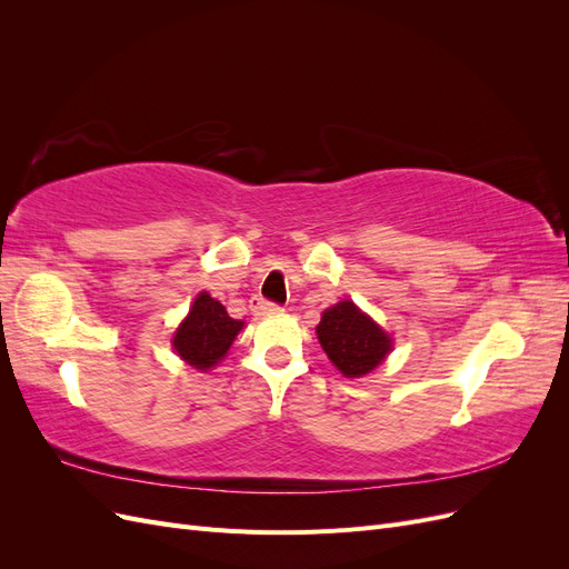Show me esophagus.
Listing matches in <instances>:
<instances>
[{"label":"esophagus","instance_id":"34e87169","mask_svg":"<svg viewBox=\"0 0 569 569\" xmlns=\"http://www.w3.org/2000/svg\"><path fill=\"white\" fill-rule=\"evenodd\" d=\"M251 311H253V316H274V313H282V306L266 301V299H253Z\"/></svg>","mask_w":569,"mask_h":569}]
</instances>
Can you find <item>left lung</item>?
<instances>
[{"label":"left lung","mask_w":569,"mask_h":569,"mask_svg":"<svg viewBox=\"0 0 569 569\" xmlns=\"http://www.w3.org/2000/svg\"><path fill=\"white\" fill-rule=\"evenodd\" d=\"M322 351L347 377H363L382 363L391 351V339L353 301L327 308L318 325Z\"/></svg>","instance_id":"obj_1"}]
</instances>
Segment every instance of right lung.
Wrapping results in <instances>:
<instances>
[{"label":"right lung","instance_id":"right-lung-1","mask_svg":"<svg viewBox=\"0 0 569 569\" xmlns=\"http://www.w3.org/2000/svg\"><path fill=\"white\" fill-rule=\"evenodd\" d=\"M242 325V320L228 316L226 306L201 291L194 306L189 308V316L178 327L173 347L192 368L209 370L228 353Z\"/></svg>","mask_w":569,"mask_h":569}]
</instances>
